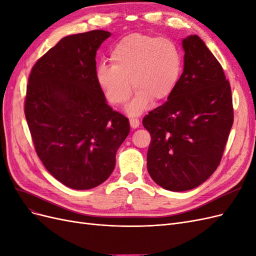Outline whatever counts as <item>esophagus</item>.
<instances>
[{
  "instance_id": "34e87169",
  "label": "esophagus",
  "mask_w": 256,
  "mask_h": 256,
  "mask_svg": "<svg viewBox=\"0 0 256 256\" xmlns=\"http://www.w3.org/2000/svg\"><path fill=\"white\" fill-rule=\"evenodd\" d=\"M129 122H130V126L132 128H138V126H140V120H138V118H130Z\"/></svg>"
}]
</instances>
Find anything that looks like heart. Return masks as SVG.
<instances>
[{"label":"heart","instance_id":"b5f03b06","mask_svg":"<svg viewBox=\"0 0 256 256\" xmlns=\"http://www.w3.org/2000/svg\"><path fill=\"white\" fill-rule=\"evenodd\" d=\"M111 66L96 68V80L106 102L114 106L125 104L131 116L140 115L154 102H166L175 90L184 69V56L177 44L168 38L143 33L129 34L110 52Z\"/></svg>","mask_w":256,"mask_h":256}]
</instances>
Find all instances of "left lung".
I'll return each instance as SVG.
<instances>
[{
	"label": "left lung",
	"mask_w": 256,
	"mask_h": 256,
	"mask_svg": "<svg viewBox=\"0 0 256 256\" xmlns=\"http://www.w3.org/2000/svg\"><path fill=\"white\" fill-rule=\"evenodd\" d=\"M184 65L166 102L144 116L152 136L147 170L170 191H187L219 166L234 122L233 98L220 63L196 35L182 40Z\"/></svg>",
	"instance_id": "8db88e82"
}]
</instances>
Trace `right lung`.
<instances>
[{"label": "right lung", "mask_w": 256, "mask_h": 256, "mask_svg": "<svg viewBox=\"0 0 256 256\" xmlns=\"http://www.w3.org/2000/svg\"><path fill=\"white\" fill-rule=\"evenodd\" d=\"M110 36L102 30L66 36L28 76L24 114L37 156L53 177L76 190L109 178L130 130L96 80V53Z\"/></svg>", "instance_id": "obj_1"}]
</instances>
